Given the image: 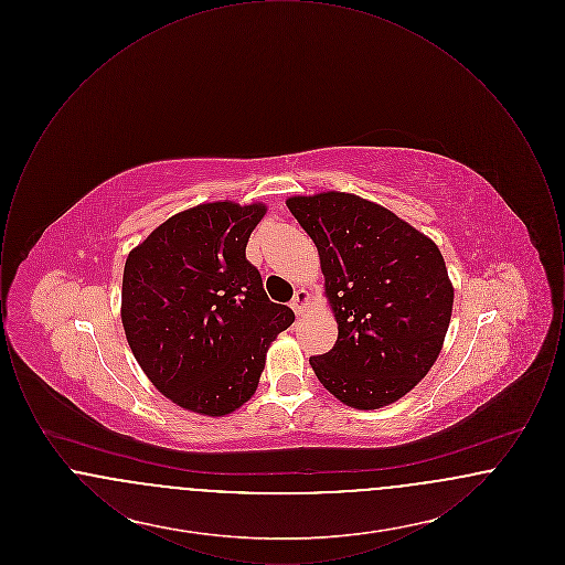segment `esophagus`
Masks as SVG:
<instances>
[{
    "label": "esophagus",
    "instance_id": "esophagus-1",
    "mask_svg": "<svg viewBox=\"0 0 565 565\" xmlns=\"http://www.w3.org/2000/svg\"><path fill=\"white\" fill-rule=\"evenodd\" d=\"M292 309H295L296 316H302L305 313V309L309 307V292L307 290H296L295 298H292Z\"/></svg>",
    "mask_w": 565,
    "mask_h": 565
}]
</instances>
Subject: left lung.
Masks as SVG:
<instances>
[{"mask_svg":"<svg viewBox=\"0 0 565 565\" xmlns=\"http://www.w3.org/2000/svg\"><path fill=\"white\" fill-rule=\"evenodd\" d=\"M313 239L339 323L334 348L309 358L323 387L353 408L411 392L436 362L454 286L436 243L390 210L345 192L292 196Z\"/></svg>","mask_w":565,"mask_h":565,"instance_id":"1","label":"left lung"}]
</instances>
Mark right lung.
Returning <instances> with one entry per match:
<instances>
[{
  "label": "right lung",
  "instance_id": "obj_1",
  "mask_svg": "<svg viewBox=\"0 0 565 565\" xmlns=\"http://www.w3.org/2000/svg\"><path fill=\"white\" fill-rule=\"evenodd\" d=\"M265 205L205 203L169 217L127 258L122 326L135 360L169 401L228 415L252 398L295 311L269 300L245 245Z\"/></svg>",
  "mask_w": 565,
  "mask_h": 565
}]
</instances>
